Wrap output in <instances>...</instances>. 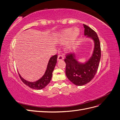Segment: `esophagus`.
Instances as JSON below:
<instances>
[{
    "instance_id": "esophagus-1",
    "label": "esophagus",
    "mask_w": 120,
    "mask_h": 120,
    "mask_svg": "<svg viewBox=\"0 0 120 120\" xmlns=\"http://www.w3.org/2000/svg\"><path fill=\"white\" fill-rule=\"evenodd\" d=\"M64 56L62 55H59L57 57V60L60 61V60H64Z\"/></svg>"
}]
</instances>
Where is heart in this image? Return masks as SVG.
Here are the masks:
<instances>
[{
  "label": "heart",
  "mask_w": 120,
  "mask_h": 120,
  "mask_svg": "<svg viewBox=\"0 0 120 120\" xmlns=\"http://www.w3.org/2000/svg\"><path fill=\"white\" fill-rule=\"evenodd\" d=\"M79 34V29L75 28L72 30L71 28H67L60 31L57 36V41L60 44L67 42V49L71 50L74 48L75 43Z\"/></svg>",
  "instance_id": "b5f03b06"
}]
</instances>
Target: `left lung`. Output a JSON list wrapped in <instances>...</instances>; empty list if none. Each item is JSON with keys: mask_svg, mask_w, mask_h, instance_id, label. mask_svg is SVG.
I'll return each instance as SVG.
<instances>
[{"mask_svg": "<svg viewBox=\"0 0 120 120\" xmlns=\"http://www.w3.org/2000/svg\"><path fill=\"white\" fill-rule=\"evenodd\" d=\"M84 35L93 39L94 47L92 56L84 63L77 60V55L72 53L67 56L66 74L68 79L75 85L82 86L89 82L97 73L101 59V45L96 32L87 25L83 24Z\"/></svg>", "mask_w": 120, "mask_h": 120, "instance_id": "obj_1", "label": "left lung"}]
</instances>
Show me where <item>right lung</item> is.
<instances>
[{
    "label": "right lung",
    "mask_w": 120,
    "mask_h": 120,
    "mask_svg": "<svg viewBox=\"0 0 120 120\" xmlns=\"http://www.w3.org/2000/svg\"><path fill=\"white\" fill-rule=\"evenodd\" d=\"M57 57V56L56 54V55L50 58L45 74L43 75L41 79H38V81L34 82L27 81L25 80L22 77H21V76L19 72V76L21 80L22 81L25 85H26L32 89L41 90L45 88L49 83L50 80H51L52 75V72L56 64Z\"/></svg>",
    "instance_id": "add662e5"
}]
</instances>
